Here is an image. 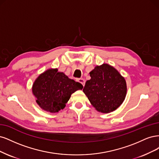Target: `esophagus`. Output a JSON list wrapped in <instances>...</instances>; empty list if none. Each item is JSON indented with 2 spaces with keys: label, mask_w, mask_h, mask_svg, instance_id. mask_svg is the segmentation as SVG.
<instances>
[{
  "label": "esophagus",
  "mask_w": 159,
  "mask_h": 159,
  "mask_svg": "<svg viewBox=\"0 0 159 159\" xmlns=\"http://www.w3.org/2000/svg\"><path fill=\"white\" fill-rule=\"evenodd\" d=\"M78 82H79L80 83H81L82 85H83V86H84V84H85V80H84V79H78Z\"/></svg>",
  "instance_id": "34e87169"
}]
</instances>
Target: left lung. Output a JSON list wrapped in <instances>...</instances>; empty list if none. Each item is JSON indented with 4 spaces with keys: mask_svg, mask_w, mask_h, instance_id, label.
I'll return each instance as SVG.
<instances>
[{
    "mask_svg": "<svg viewBox=\"0 0 159 159\" xmlns=\"http://www.w3.org/2000/svg\"><path fill=\"white\" fill-rule=\"evenodd\" d=\"M91 79L83 89L91 104L102 113L116 110L124 102L127 93L124 78L107 64L96 66L90 72Z\"/></svg>",
    "mask_w": 159,
    "mask_h": 159,
    "instance_id": "obj_1",
    "label": "left lung"
}]
</instances>
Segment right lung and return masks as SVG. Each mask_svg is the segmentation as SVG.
Segmentation results:
<instances>
[{
  "label": "right lung",
  "mask_w": 159,
  "mask_h": 159,
  "mask_svg": "<svg viewBox=\"0 0 159 159\" xmlns=\"http://www.w3.org/2000/svg\"><path fill=\"white\" fill-rule=\"evenodd\" d=\"M83 88L80 83L69 79L63 73L57 72V69H51L35 80L32 92L42 109L55 113L64 108L71 94Z\"/></svg>",
  "instance_id": "1"
}]
</instances>
